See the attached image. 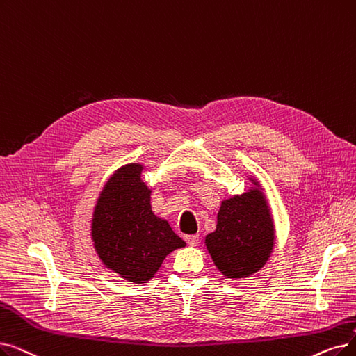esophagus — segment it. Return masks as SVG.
<instances>
[{
  "label": "esophagus",
  "instance_id": "34e87169",
  "mask_svg": "<svg viewBox=\"0 0 356 356\" xmlns=\"http://www.w3.org/2000/svg\"><path fill=\"white\" fill-rule=\"evenodd\" d=\"M184 238H186V243H188L189 245H192V247H195V245H197V244H199V236H197V234L186 236Z\"/></svg>",
  "mask_w": 356,
  "mask_h": 356
}]
</instances>
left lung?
Listing matches in <instances>:
<instances>
[{
    "label": "left lung",
    "instance_id": "obj_1",
    "mask_svg": "<svg viewBox=\"0 0 356 356\" xmlns=\"http://www.w3.org/2000/svg\"><path fill=\"white\" fill-rule=\"evenodd\" d=\"M273 247V222L259 191L225 200L207 249L220 272L244 277L266 264Z\"/></svg>",
    "mask_w": 356,
    "mask_h": 356
}]
</instances>
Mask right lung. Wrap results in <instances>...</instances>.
<instances>
[{"instance_id": "obj_1", "label": "right lung", "mask_w": 356, "mask_h": 356, "mask_svg": "<svg viewBox=\"0 0 356 356\" xmlns=\"http://www.w3.org/2000/svg\"><path fill=\"white\" fill-rule=\"evenodd\" d=\"M140 164L122 167L109 179L92 218V241L103 264L122 277L143 284L184 243L167 221L151 211V191Z\"/></svg>"}]
</instances>
